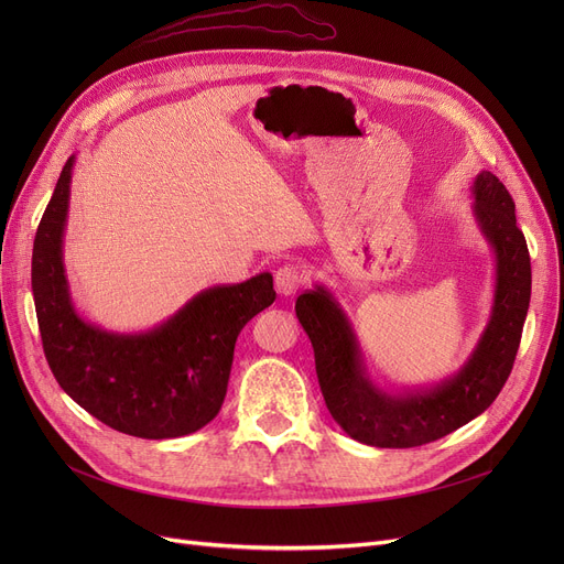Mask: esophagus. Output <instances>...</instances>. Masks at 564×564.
<instances>
[{
    "label": "esophagus",
    "mask_w": 564,
    "mask_h": 564,
    "mask_svg": "<svg viewBox=\"0 0 564 564\" xmlns=\"http://www.w3.org/2000/svg\"><path fill=\"white\" fill-rule=\"evenodd\" d=\"M274 283H276V290L281 294L290 297V294H294L300 288H304V283H306L304 267H300V264H283V267H279L276 274H274Z\"/></svg>",
    "instance_id": "1"
}]
</instances>
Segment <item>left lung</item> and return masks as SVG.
Returning a JSON list of instances; mask_svg holds the SVG:
<instances>
[{"mask_svg":"<svg viewBox=\"0 0 564 564\" xmlns=\"http://www.w3.org/2000/svg\"><path fill=\"white\" fill-rule=\"evenodd\" d=\"M473 213L496 253V290L487 327L468 361L425 391L389 393L368 377L349 322L329 290L315 285L294 311L311 338L319 389L334 421L377 448H416L473 421L512 372L530 304V256L514 200L491 171L473 183Z\"/></svg>","mask_w":564,"mask_h":564,"instance_id":"8db88e82","label":"left lung"}]
</instances>
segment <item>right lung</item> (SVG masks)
<instances>
[{"label":"right lung","mask_w":564,"mask_h":564,"mask_svg":"<svg viewBox=\"0 0 564 564\" xmlns=\"http://www.w3.org/2000/svg\"><path fill=\"white\" fill-rule=\"evenodd\" d=\"M75 158H68L39 224L32 290L45 359L82 409L116 432L175 438L210 423L226 398L235 340L276 300L270 272L198 292L160 327L113 334L77 315L66 270L64 228Z\"/></svg>","instance_id":"right-lung-1"}]
</instances>
